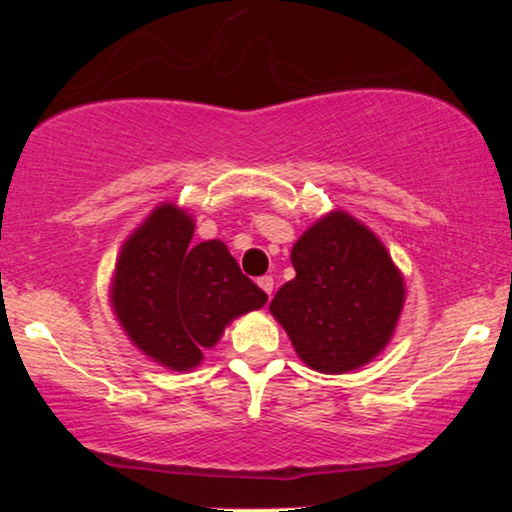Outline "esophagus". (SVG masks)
Masks as SVG:
<instances>
[{
  "instance_id": "1",
  "label": "esophagus",
  "mask_w": 512,
  "mask_h": 512,
  "mask_svg": "<svg viewBox=\"0 0 512 512\" xmlns=\"http://www.w3.org/2000/svg\"><path fill=\"white\" fill-rule=\"evenodd\" d=\"M258 286H261V289L268 293V296H272V289H275V279H272L270 275L258 277Z\"/></svg>"
}]
</instances>
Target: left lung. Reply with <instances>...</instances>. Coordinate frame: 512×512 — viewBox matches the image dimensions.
Instances as JSON below:
<instances>
[{
    "mask_svg": "<svg viewBox=\"0 0 512 512\" xmlns=\"http://www.w3.org/2000/svg\"><path fill=\"white\" fill-rule=\"evenodd\" d=\"M296 277L275 293L270 312L312 370L349 373L389 345L405 303L401 270L373 230L331 212L291 249Z\"/></svg>",
    "mask_w": 512,
    "mask_h": 512,
    "instance_id": "1",
    "label": "left lung"
}]
</instances>
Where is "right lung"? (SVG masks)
<instances>
[{
	"instance_id": "1",
	"label": "right lung",
	"mask_w": 512,
	"mask_h": 512,
	"mask_svg": "<svg viewBox=\"0 0 512 512\" xmlns=\"http://www.w3.org/2000/svg\"><path fill=\"white\" fill-rule=\"evenodd\" d=\"M193 230V216L163 202L123 242L111 279V307L132 345L177 373L200 366L230 321L268 300L226 244H191Z\"/></svg>"
}]
</instances>
